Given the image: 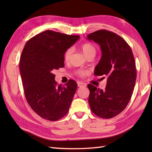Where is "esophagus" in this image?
I'll use <instances>...</instances> for the list:
<instances>
[{"instance_id": "obj_1", "label": "esophagus", "mask_w": 152, "mask_h": 152, "mask_svg": "<svg viewBox=\"0 0 152 152\" xmlns=\"http://www.w3.org/2000/svg\"><path fill=\"white\" fill-rule=\"evenodd\" d=\"M78 86L79 88H82V87H86V84L82 82H78Z\"/></svg>"}]
</instances>
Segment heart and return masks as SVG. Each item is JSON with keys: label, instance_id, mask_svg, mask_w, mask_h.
I'll return each mask as SVG.
<instances>
[{"label": "heart", "instance_id": "heart-1", "mask_svg": "<svg viewBox=\"0 0 152 152\" xmlns=\"http://www.w3.org/2000/svg\"><path fill=\"white\" fill-rule=\"evenodd\" d=\"M80 48H81L82 52L86 57H88V56H89V55H91V54H95V52H96L95 48L91 43H89V42L83 43V44L81 45ZM72 48H69V49L66 50L65 53H64V59L66 61V62H68V61L70 60V58L71 56V54H72ZM76 73L80 76H85L86 74H88V71L86 70L80 69V70H77Z\"/></svg>", "mask_w": 152, "mask_h": 152}]
</instances>
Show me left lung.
<instances>
[{
    "label": "left lung",
    "instance_id": "obj_1",
    "mask_svg": "<svg viewBox=\"0 0 152 152\" xmlns=\"http://www.w3.org/2000/svg\"><path fill=\"white\" fill-rule=\"evenodd\" d=\"M101 46L102 57L95 69V75L107 77L105 89L89 84V104L100 118L115 117L128 104L137 78L136 64L131 47L119 35L99 30L88 35ZM104 77H103L104 78Z\"/></svg>",
    "mask_w": 152,
    "mask_h": 152
}]
</instances>
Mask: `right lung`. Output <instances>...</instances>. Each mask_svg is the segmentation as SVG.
<instances>
[{"instance_id": "add662e5", "label": "right lung", "mask_w": 152, "mask_h": 152, "mask_svg": "<svg viewBox=\"0 0 152 152\" xmlns=\"http://www.w3.org/2000/svg\"><path fill=\"white\" fill-rule=\"evenodd\" d=\"M80 38L47 30L28 40L23 50L19 70L25 98L41 118L57 121L69 110L77 83L70 80L65 86L57 85L55 70L63 68L64 54Z\"/></svg>"}]
</instances>
